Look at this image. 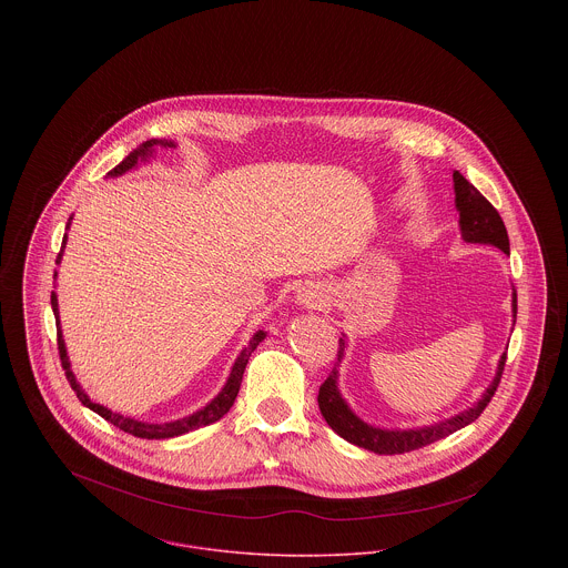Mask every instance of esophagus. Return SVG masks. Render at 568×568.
<instances>
[{"label": "esophagus", "mask_w": 568, "mask_h": 568, "mask_svg": "<svg viewBox=\"0 0 568 568\" xmlns=\"http://www.w3.org/2000/svg\"><path fill=\"white\" fill-rule=\"evenodd\" d=\"M297 302L306 308H324L325 306V293L322 286L317 284H304L300 291H297Z\"/></svg>", "instance_id": "esophagus-1"}]
</instances>
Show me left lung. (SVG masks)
<instances>
[{
	"instance_id": "left-lung-1",
	"label": "left lung",
	"mask_w": 568,
	"mask_h": 568,
	"mask_svg": "<svg viewBox=\"0 0 568 568\" xmlns=\"http://www.w3.org/2000/svg\"><path fill=\"white\" fill-rule=\"evenodd\" d=\"M453 181H455V205L459 212V227H462V239L466 243L491 244L496 248H500L503 253H509V239H507V230L505 223L500 219V214L494 210V205L487 201L486 196L459 172H453ZM511 311H514V320H516V293L511 295ZM345 356V338H338V352H336V363H341ZM505 354L498 361L496 367V376L491 381V385L487 387L481 396V400L477 405L442 419L437 424L430 426H419V428H406V430H389V428H378L372 426L367 422H363L347 403L343 400L338 387H336V378H338V365H334V369L329 372V376L325 378L324 385L320 387V396L317 403L322 408V415L325 422L329 424V428L341 435L345 442L378 453V455H403L417 450L422 446H428L437 439L448 437L450 433L468 426L470 422H475L484 408L489 405V400L494 398V392L500 383L503 376V367H505Z\"/></svg>"
}]
</instances>
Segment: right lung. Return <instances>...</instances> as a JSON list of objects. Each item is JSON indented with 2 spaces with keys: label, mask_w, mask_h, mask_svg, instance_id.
Returning <instances> with one entry per match:
<instances>
[{
  "label": "right lung",
  "mask_w": 568,
  "mask_h": 568,
  "mask_svg": "<svg viewBox=\"0 0 568 568\" xmlns=\"http://www.w3.org/2000/svg\"><path fill=\"white\" fill-rule=\"evenodd\" d=\"M158 146L168 151V149H174V142H168V140H149V142L140 144L133 153H129V155H126L122 162L118 163L109 174H111V176H120V174H124L126 170L135 168L138 162H146V160L153 155V151H155ZM70 225H72V216H70V221H68V230H70ZM65 243H68V236L63 239L61 251H59V255H57V264H61V255H63V246H65ZM54 280H57V271H54ZM52 311H54V317H57V343H59L61 365H63V369H65V376H68L72 389L77 392V398H79L87 408H91L93 413H98L100 417H104L106 422H111L113 426H118L120 430H124V433H129V435H135V437H142V439H170V437H179V435H185V433H190V430H196V428H201V426H207V424L221 419V417L232 408L236 396H239V389H241V383H243L244 367H246V363H248L251 352H253V349L264 341V336H266V332H262V329H257V332L251 336L248 345L244 347L243 352H241V356L236 358V363H234V367H232V374H230L225 387L221 389V394H219L210 405L199 408L196 413H192V415H187V417L174 419V422L151 424V422H140V419H133V417H124V415H120V413H113L111 408L93 403V400L82 392L81 385L77 383V376H74L72 367H70V358H68V349H65V341H63V332H61V322H59V300H57V293H54V291H52Z\"/></svg>",
  "instance_id": "right-lung-1"
}]
</instances>
